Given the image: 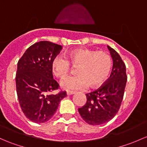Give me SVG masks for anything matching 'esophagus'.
Segmentation results:
<instances>
[{"label":"esophagus","instance_id":"obj_1","mask_svg":"<svg viewBox=\"0 0 147 147\" xmlns=\"http://www.w3.org/2000/svg\"><path fill=\"white\" fill-rule=\"evenodd\" d=\"M75 94V92H67V95H72V94Z\"/></svg>","mask_w":147,"mask_h":147}]
</instances>
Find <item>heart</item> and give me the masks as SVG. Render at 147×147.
<instances>
[{
	"label": "heart",
	"instance_id": "obj_1",
	"mask_svg": "<svg viewBox=\"0 0 147 147\" xmlns=\"http://www.w3.org/2000/svg\"><path fill=\"white\" fill-rule=\"evenodd\" d=\"M71 66L77 67V76L63 82L67 90H78L88 86L96 89L108 80L113 67L112 58L104 51L89 49H76L67 52L65 59L56 56L51 62V71L54 77L64 80L70 73Z\"/></svg>",
	"mask_w": 147,
	"mask_h": 147
}]
</instances>
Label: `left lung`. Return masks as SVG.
<instances>
[{
    "label": "left lung",
    "mask_w": 147,
    "mask_h": 147,
    "mask_svg": "<svg viewBox=\"0 0 147 147\" xmlns=\"http://www.w3.org/2000/svg\"><path fill=\"white\" fill-rule=\"evenodd\" d=\"M112 57L113 69L108 81L96 90L86 94V103L78 109L86 123L98 125L107 123L118 113L127 82L126 67L120 55L107 46Z\"/></svg>",
    "instance_id": "obj_1"
}]
</instances>
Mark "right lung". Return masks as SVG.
Here are the masks:
<instances>
[{
    "label": "right lung",
    "instance_id": "1",
    "mask_svg": "<svg viewBox=\"0 0 147 147\" xmlns=\"http://www.w3.org/2000/svg\"><path fill=\"white\" fill-rule=\"evenodd\" d=\"M62 46L47 41L33 44L18 63L16 89L24 115L36 123H45L53 117L66 92L52 94L59 88L51 71V62Z\"/></svg>",
    "mask_w": 147,
    "mask_h": 147
}]
</instances>
